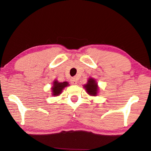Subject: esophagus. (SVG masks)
<instances>
[{"label": "esophagus", "mask_w": 151, "mask_h": 151, "mask_svg": "<svg viewBox=\"0 0 151 151\" xmlns=\"http://www.w3.org/2000/svg\"><path fill=\"white\" fill-rule=\"evenodd\" d=\"M70 83H71V84H72V85H76V84H77V81H76V78H73L70 80Z\"/></svg>", "instance_id": "obj_1"}]
</instances>
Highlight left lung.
<instances>
[{"instance_id": "1", "label": "left lung", "mask_w": 151, "mask_h": 151, "mask_svg": "<svg viewBox=\"0 0 151 151\" xmlns=\"http://www.w3.org/2000/svg\"><path fill=\"white\" fill-rule=\"evenodd\" d=\"M84 88L86 89V93L91 96H96L98 93V85L96 81L93 78H88L87 84L84 85Z\"/></svg>"}]
</instances>
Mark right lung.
<instances>
[{
  "mask_svg": "<svg viewBox=\"0 0 151 151\" xmlns=\"http://www.w3.org/2000/svg\"><path fill=\"white\" fill-rule=\"evenodd\" d=\"M53 86H52V96H58L61 94L62 91L66 86L68 85V82H63V83H58V81H55L53 82Z\"/></svg>",
  "mask_w": 151,
  "mask_h": 151,
  "instance_id": "right-lung-1",
  "label": "right lung"
}]
</instances>
